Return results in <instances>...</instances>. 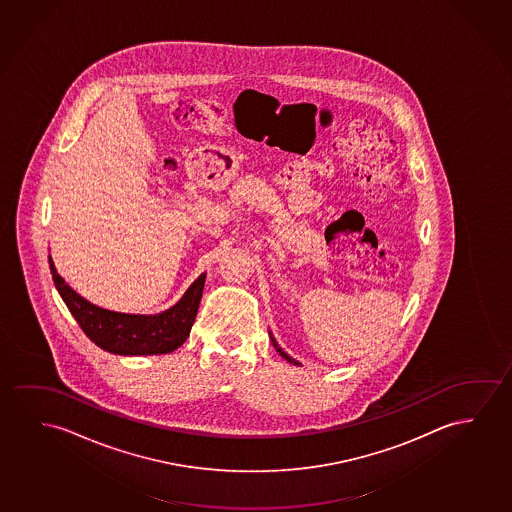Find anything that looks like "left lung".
Returning a JSON list of instances; mask_svg holds the SVG:
<instances>
[{
  "label": "left lung",
  "instance_id": "1",
  "mask_svg": "<svg viewBox=\"0 0 512 512\" xmlns=\"http://www.w3.org/2000/svg\"><path fill=\"white\" fill-rule=\"evenodd\" d=\"M271 341H273V347H275L276 350H278V354L283 357V359H287L289 363L296 364V366H301V364L297 363L296 359H292V357L289 356V354H285L280 347H278V343H276L275 338L271 336Z\"/></svg>",
  "mask_w": 512,
  "mask_h": 512
}]
</instances>
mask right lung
Here are the masks:
<instances>
[{"mask_svg": "<svg viewBox=\"0 0 512 512\" xmlns=\"http://www.w3.org/2000/svg\"><path fill=\"white\" fill-rule=\"evenodd\" d=\"M52 280L65 301L77 324L89 340L100 349L119 356H151L169 354L185 343L192 329L200 297L206 282V273L195 280L169 310L156 315H130L111 312L97 304H91L79 296L65 280L58 275L54 262L49 257Z\"/></svg>", "mask_w": 512, "mask_h": 512, "instance_id": "1", "label": "right lung"}]
</instances>
